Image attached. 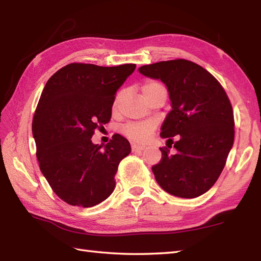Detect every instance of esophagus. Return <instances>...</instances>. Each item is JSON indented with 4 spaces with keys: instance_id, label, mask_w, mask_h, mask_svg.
<instances>
[{
    "instance_id": "obj_1",
    "label": "esophagus",
    "mask_w": 261,
    "mask_h": 261,
    "mask_svg": "<svg viewBox=\"0 0 261 261\" xmlns=\"http://www.w3.org/2000/svg\"><path fill=\"white\" fill-rule=\"evenodd\" d=\"M146 146L143 145H132V151H141V150H145Z\"/></svg>"
}]
</instances>
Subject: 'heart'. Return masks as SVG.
I'll return each mask as SVG.
<instances>
[{
  "label": "heart",
  "instance_id": "heart-1",
  "mask_svg": "<svg viewBox=\"0 0 261 261\" xmlns=\"http://www.w3.org/2000/svg\"><path fill=\"white\" fill-rule=\"evenodd\" d=\"M163 87L157 82H148L142 86V95L147 97L149 94L156 91L157 88ZM153 130V124L151 122H139V123H129L123 127V132L126 137L135 141H145Z\"/></svg>",
  "mask_w": 261,
  "mask_h": 261
}]
</instances>
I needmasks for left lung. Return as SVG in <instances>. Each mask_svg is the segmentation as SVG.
Segmentation results:
<instances>
[{
    "label": "left lung",
    "instance_id": "8db88e82",
    "mask_svg": "<svg viewBox=\"0 0 261 261\" xmlns=\"http://www.w3.org/2000/svg\"><path fill=\"white\" fill-rule=\"evenodd\" d=\"M139 73L162 81L171 105L160 137L167 138L168 148L174 143L176 152L160 148L162 159L152 166L154 178L174 196L202 195L218 180L233 146L234 119L228 95L212 74L186 59L141 66Z\"/></svg>",
    "mask_w": 261,
    "mask_h": 261
}]
</instances>
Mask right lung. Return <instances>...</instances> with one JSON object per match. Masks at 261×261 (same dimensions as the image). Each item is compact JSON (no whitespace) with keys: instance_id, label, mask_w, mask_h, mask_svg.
Returning a JSON list of instances; mask_svg holds the SVG:
<instances>
[{"instance_id":"right-lung-1","label":"right lung","mask_w":261,"mask_h":261,"mask_svg":"<svg viewBox=\"0 0 261 261\" xmlns=\"http://www.w3.org/2000/svg\"><path fill=\"white\" fill-rule=\"evenodd\" d=\"M135 69V64L73 63L56 71L43 88L32 121L39 167L69 205L91 207L114 191V176L131 152L130 143L116 134L102 148L92 136L111 120L116 91Z\"/></svg>"}]
</instances>
